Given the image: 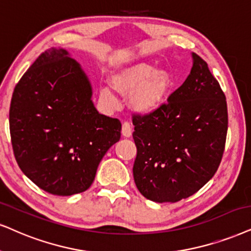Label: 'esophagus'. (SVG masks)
Masks as SVG:
<instances>
[{
  "label": "esophagus",
  "mask_w": 251,
  "mask_h": 251,
  "mask_svg": "<svg viewBox=\"0 0 251 251\" xmlns=\"http://www.w3.org/2000/svg\"><path fill=\"white\" fill-rule=\"evenodd\" d=\"M122 134L123 136H125V138H129V136L132 135V126L131 124L125 122L123 124L122 126Z\"/></svg>",
  "instance_id": "esophagus-1"
}]
</instances>
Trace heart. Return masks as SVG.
Wrapping results in <instances>:
<instances>
[{"instance_id":"b5f03b06","label":"heart","mask_w":251,"mask_h":251,"mask_svg":"<svg viewBox=\"0 0 251 251\" xmlns=\"http://www.w3.org/2000/svg\"><path fill=\"white\" fill-rule=\"evenodd\" d=\"M111 83L122 95H129V107L141 115L160 110L167 103L174 88V78L169 71L154 68L145 62L123 67L113 73ZM100 97L106 103L116 104L117 98L110 87L100 89Z\"/></svg>"}]
</instances>
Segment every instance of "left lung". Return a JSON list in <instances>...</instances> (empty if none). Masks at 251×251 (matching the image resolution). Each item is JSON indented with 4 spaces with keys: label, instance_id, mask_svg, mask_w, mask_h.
<instances>
[{
    "label": "left lung",
    "instance_id": "obj_1",
    "mask_svg": "<svg viewBox=\"0 0 251 251\" xmlns=\"http://www.w3.org/2000/svg\"><path fill=\"white\" fill-rule=\"evenodd\" d=\"M192 68L168 103L133 117V176L144 197L176 202L201 189L218 170L226 142L227 102L207 63L191 53Z\"/></svg>",
    "mask_w": 251,
    "mask_h": 251
}]
</instances>
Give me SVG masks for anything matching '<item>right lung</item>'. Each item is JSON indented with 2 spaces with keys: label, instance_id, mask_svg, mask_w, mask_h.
<instances>
[{
  "label": "right lung",
  "instance_id": "right-lung-1",
  "mask_svg": "<svg viewBox=\"0 0 251 251\" xmlns=\"http://www.w3.org/2000/svg\"><path fill=\"white\" fill-rule=\"evenodd\" d=\"M9 124L21 170L55 196L90 188L122 129L118 119L98 112L89 77L61 47L44 52L16 85Z\"/></svg>",
  "mask_w": 251,
  "mask_h": 251
}]
</instances>
